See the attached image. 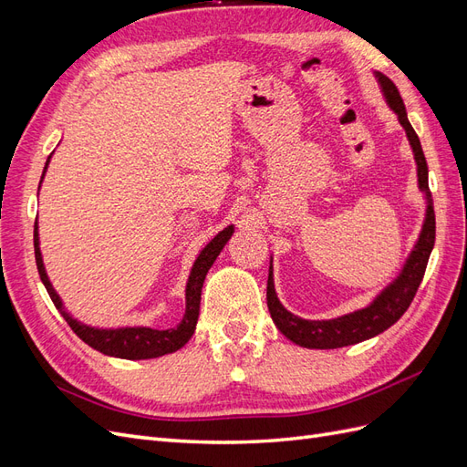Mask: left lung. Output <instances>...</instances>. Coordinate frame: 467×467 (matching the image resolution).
<instances>
[{
    "label": "left lung",
    "instance_id": "1",
    "mask_svg": "<svg viewBox=\"0 0 467 467\" xmlns=\"http://www.w3.org/2000/svg\"><path fill=\"white\" fill-rule=\"evenodd\" d=\"M376 78L379 81L381 91H384L388 99V105L395 110V115H398L401 126L407 132L409 144L413 148L415 161H417L419 187L427 194V202H429L425 225H422L419 242L411 251V255H409L398 280L391 282V285L381 292L368 307L358 309L355 314H348L337 319L307 321L290 314L288 309L282 307V304L276 298L275 282H273V266L268 268V280H266L268 312H271V317L282 335L288 337L292 343L306 348H338V347L357 345L391 327V325L407 312V307L411 306L420 280L425 276L431 251L434 247L436 220H434L432 194L429 189V167H427L425 153H422L417 132L413 130L411 122L407 119L403 99L398 88H395V83L379 72H376Z\"/></svg>",
    "mask_w": 467,
    "mask_h": 467
}]
</instances>
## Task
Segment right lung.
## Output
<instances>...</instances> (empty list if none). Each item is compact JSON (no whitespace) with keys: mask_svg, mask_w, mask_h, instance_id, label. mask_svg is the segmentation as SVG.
<instances>
[{"mask_svg":"<svg viewBox=\"0 0 467 467\" xmlns=\"http://www.w3.org/2000/svg\"><path fill=\"white\" fill-rule=\"evenodd\" d=\"M50 161V158H48ZM47 161V167H48ZM45 167V169H47ZM45 177V173H42ZM36 222H35V259H36V268L42 285L47 286V292L50 296V300L54 302L56 309L64 316L72 331L81 338L83 343H88L95 350L103 352V355L109 357H117V358H129V360H142V358H158L163 355H169V352H175L181 347H185V343L192 337L196 329V321H199V312H201V292L208 268L212 263L216 261L220 255V251L223 245L228 244V239L234 234V225H228V228L222 230L212 242L201 251L199 259L194 261L192 271L187 282V307H185V316H182L181 323L173 329H150V327H122V329H93L76 321L72 316H69L62 300L58 298V294L54 292L50 280L47 276L45 265H42L40 257V249H38V232H36Z\"/></svg>","mask_w":467,"mask_h":467,"instance_id":"1","label":"right lung"}]
</instances>
